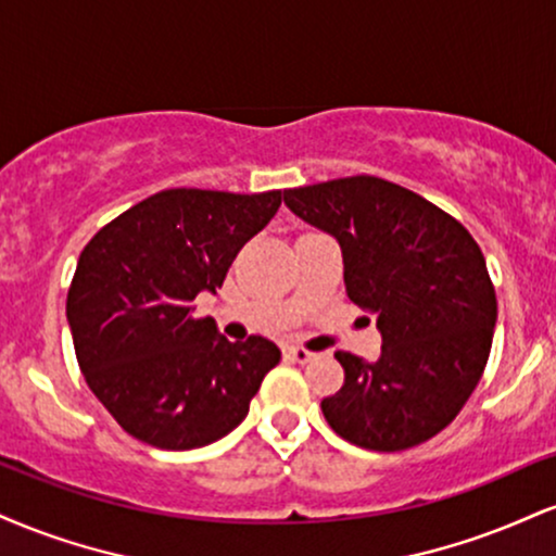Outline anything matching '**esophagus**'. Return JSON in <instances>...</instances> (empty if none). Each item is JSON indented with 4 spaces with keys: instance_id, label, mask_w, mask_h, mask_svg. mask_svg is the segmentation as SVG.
Here are the masks:
<instances>
[{
    "instance_id": "obj_1",
    "label": "esophagus",
    "mask_w": 556,
    "mask_h": 556,
    "mask_svg": "<svg viewBox=\"0 0 556 556\" xmlns=\"http://www.w3.org/2000/svg\"><path fill=\"white\" fill-rule=\"evenodd\" d=\"M285 357L292 359V363L305 365V363H313V359H316V354L303 350V346H285Z\"/></svg>"
}]
</instances>
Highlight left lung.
Segmentation results:
<instances>
[{
  "label": "left lung",
  "mask_w": 556,
  "mask_h": 556,
  "mask_svg": "<svg viewBox=\"0 0 556 556\" xmlns=\"http://www.w3.org/2000/svg\"><path fill=\"white\" fill-rule=\"evenodd\" d=\"M307 225L337 238L346 295L376 313L380 357L337 352L342 391L320 401L326 422L352 445L396 453L456 419L477 388L497 298L471 232L440 206L376 176L285 191Z\"/></svg>",
  "instance_id": "8db88e82"
}]
</instances>
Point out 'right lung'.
<instances>
[{
	"label": "right lung",
	"mask_w": 556,
	"mask_h": 556,
	"mask_svg": "<svg viewBox=\"0 0 556 556\" xmlns=\"http://www.w3.org/2000/svg\"><path fill=\"white\" fill-rule=\"evenodd\" d=\"M282 191H160L96 232L66 295L79 370L131 438L191 451L243 422L282 352L264 337L227 342L193 318L232 258L269 225Z\"/></svg>",
	"instance_id": "add662e5"
}]
</instances>
